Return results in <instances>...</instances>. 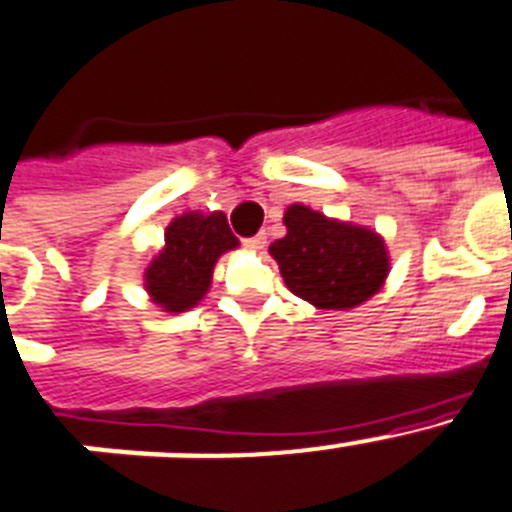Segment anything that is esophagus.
I'll return each instance as SVG.
<instances>
[{
  "instance_id": "obj_1",
  "label": "esophagus",
  "mask_w": 512,
  "mask_h": 512,
  "mask_svg": "<svg viewBox=\"0 0 512 512\" xmlns=\"http://www.w3.org/2000/svg\"><path fill=\"white\" fill-rule=\"evenodd\" d=\"M265 234H255V237H250V239H245V247L247 250H252V252H260V250H265Z\"/></svg>"
}]
</instances>
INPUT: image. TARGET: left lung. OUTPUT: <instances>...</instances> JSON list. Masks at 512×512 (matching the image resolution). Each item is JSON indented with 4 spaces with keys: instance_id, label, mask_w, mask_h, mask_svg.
<instances>
[{
    "instance_id": "1",
    "label": "left lung",
    "mask_w": 512,
    "mask_h": 512,
    "mask_svg": "<svg viewBox=\"0 0 512 512\" xmlns=\"http://www.w3.org/2000/svg\"><path fill=\"white\" fill-rule=\"evenodd\" d=\"M285 237L270 245L293 296L324 311H349L370 301L390 273L385 239L370 227L290 204Z\"/></svg>"
}]
</instances>
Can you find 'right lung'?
Returning <instances> with one entry per match:
<instances>
[{"label":"right lung","mask_w":512,"mask_h":512,"mask_svg":"<svg viewBox=\"0 0 512 512\" xmlns=\"http://www.w3.org/2000/svg\"><path fill=\"white\" fill-rule=\"evenodd\" d=\"M222 211H186L165 229V245L145 267V290L150 301L165 313H183L199 306L211 288L216 260L237 250Z\"/></svg>","instance_id":"1"}]
</instances>
